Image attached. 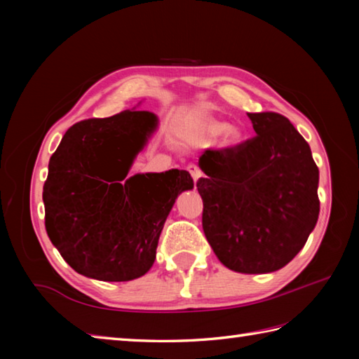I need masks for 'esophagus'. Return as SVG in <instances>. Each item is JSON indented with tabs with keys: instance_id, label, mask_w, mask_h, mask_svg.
<instances>
[{
	"instance_id": "esophagus-1",
	"label": "esophagus",
	"mask_w": 359,
	"mask_h": 359,
	"mask_svg": "<svg viewBox=\"0 0 359 359\" xmlns=\"http://www.w3.org/2000/svg\"><path fill=\"white\" fill-rule=\"evenodd\" d=\"M187 169H188V172L191 174V177H193L194 182L203 177V171H201V169H199V166H196V165H188Z\"/></svg>"
}]
</instances>
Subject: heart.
Masks as SVG:
<instances>
[{"mask_svg": "<svg viewBox=\"0 0 359 359\" xmlns=\"http://www.w3.org/2000/svg\"><path fill=\"white\" fill-rule=\"evenodd\" d=\"M199 135L205 139H212V137H217L218 135H222V144L224 147H234V145H238L242 142V139H244V133H242L241 126L238 125H226L222 120L218 118H212L208 117L201 121V125H199Z\"/></svg>", "mask_w": 359, "mask_h": 359, "instance_id": "obj_1", "label": "heart"}]
</instances>
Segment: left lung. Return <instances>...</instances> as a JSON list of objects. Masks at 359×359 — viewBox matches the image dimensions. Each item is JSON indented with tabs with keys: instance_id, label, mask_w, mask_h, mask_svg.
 Here are the masks:
<instances>
[{
	"instance_id": "left-lung-1",
	"label": "left lung",
	"mask_w": 359,
	"mask_h": 359,
	"mask_svg": "<svg viewBox=\"0 0 359 359\" xmlns=\"http://www.w3.org/2000/svg\"><path fill=\"white\" fill-rule=\"evenodd\" d=\"M257 136L234 147L208 149L203 229L231 271L267 274L282 269L306 245L318 220V168L291 121L277 112L248 114Z\"/></svg>"
}]
</instances>
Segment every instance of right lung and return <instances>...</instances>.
<instances>
[{
	"label": "right lung",
	"mask_w": 359,
	"mask_h": 359,
	"mask_svg": "<svg viewBox=\"0 0 359 359\" xmlns=\"http://www.w3.org/2000/svg\"><path fill=\"white\" fill-rule=\"evenodd\" d=\"M156 125L147 111L82 120L50 156L42 191L46 231L79 274L128 282L154 264L177 194L193 188L180 169L126 177Z\"/></svg>",
	"instance_id": "obj_1"
}]
</instances>
